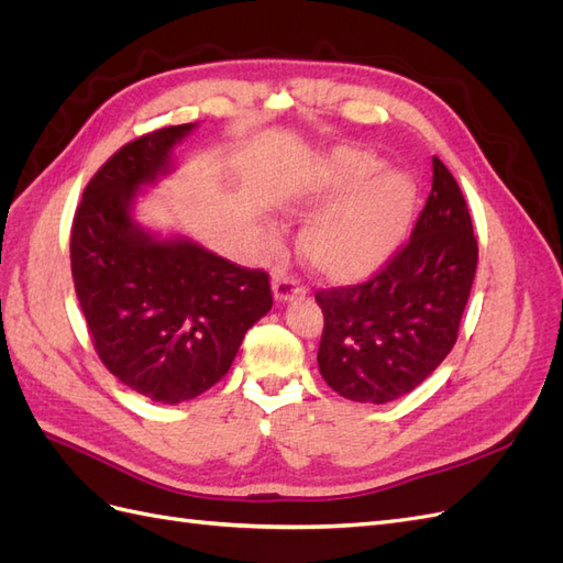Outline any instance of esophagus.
<instances>
[{"label": "esophagus", "instance_id": "esophagus-1", "mask_svg": "<svg viewBox=\"0 0 563 563\" xmlns=\"http://www.w3.org/2000/svg\"><path fill=\"white\" fill-rule=\"evenodd\" d=\"M272 296H275L277 302H291L305 296V288L294 277L277 272L275 279H272Z\"/></svg>", "mask_w": 563, "mask_h": 563}]
</instances>
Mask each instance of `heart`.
<instances>
[{"instance_id": "heart-1", "label": "heart", "mask_w": 563, "mask_h": 563, "mask_svg": "<svg viewBox=\"0 0 563 563\" xmlns=\"http://www.w3.org/2000/svg\"><path fill=\"white\" fill-rule=\"evenodd\" d=\"M329 206L328 210L325 207ZM321 212L302 234V251L323 279L360 284L401 249L418 209V185L366 150L338 147L288 203L298 218Z\"/></svg>"}]
</instances>
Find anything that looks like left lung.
<instances>
[{"instance_id": "8db88e82", "label": "left lung", "mask_w": 563, "mask_h": 563, "mask_svg": "<svg viewBox=\"0 0 563 563\" xmlns=\"http://www.w3.org/2000/svg\"><path fill=\"white\" fill-rule=\"evenodd\" d=\"M476 258L465 197L434 157L432 192L411 242L371 282L317 294L321 378L360 404H387L416 389L455 345Z\"/></svg>"}]
</instances>
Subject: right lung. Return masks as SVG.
I'll list each match as a JSON object with an SVG mask.
<instances>
[{"label":"right lung","mask_w":563,"mask_h":563,"mask_svg":"<svg viewBox=\"0 0 563 563\" xmlns=\"http://www.w3.org/2000/svg\"><path fill=\"white\" fill-rule=\"evenodd\" d=\"M197 126L159 129L112 155L84 190L70 236L75 291L100 362L172 406L223 378L246 331L272 310L263 269L135 220L145 187L174 174L176 147Z\"/></svg>","instance_id":"1"}]
</instances>
